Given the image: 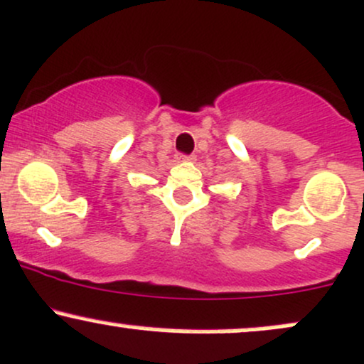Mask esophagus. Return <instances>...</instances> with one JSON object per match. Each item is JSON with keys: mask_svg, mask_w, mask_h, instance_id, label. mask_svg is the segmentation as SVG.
I'll return each instance as SVG.
<instances>
[{"mask_svg": "<svg viewBox=\"0 0 364 364\" xmlns=\"http://www.w3.org/2000/svg\"><path fill=\"white\" fill-rule=\"evenodd\" d=\"M178 161L179 162H193L195 161V155H183V154H179L178 155Z\"/></svg>", "mask_w": 364, "mask_h": 364, "instance_id": "1", "label": "esophagus"}]
</instances>
